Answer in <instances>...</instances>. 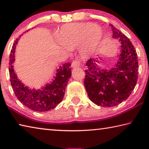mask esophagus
<instances>
[{
    "instance_id": "obj_1",
    "label": "esophagus",
    "mask_w": 149,
    "mask_h": 149,
    "mask_svg": "<svg viewBox=\"0 0 149 149\" xmlns=\"http://www.w3.org/2000/svg\"><path fill=\"white\" fill-rule=\"evenodd\" d=\"M80 64V62L79 60H74L72 63V68H77L79 65Z\"/></svg>"
}]
</instances>
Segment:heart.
Segmentation results:
<instances>
[{
	"label": "heart",
	"instance_id": "1",
	"mask_svg": "<svg viewBox=\"0 0 149 149\" xmlns=\"http://www.w3.org/2000/svg\"><path fill=\"white\" fill-rule=\"evenodd\" d=\"M58 37L69 49L79 47V56L85 59L94 54L102 41L103 33L93 24H70L61 27Z\"/></svg>",
	"mask_w": 149,
	"mask_h": 149
}]
</instances>
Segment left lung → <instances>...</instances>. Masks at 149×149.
<instances>
[{
    "label": "left lung",
    "instance_id": "obj_1",
    "mask_svg": "<svg viewBox=\"0 0 149 149\" xmlns=\"http://www.w3.org/2000/svg\"><path fill=\"white\" fill-rule=\"evenodd\" d=\"M112 37L121 43V53L114 68L102 69L90 58L86 63L84 84L89 99L95 104L111 107L129 97L137 84L138 60L137 52L130 40L110 24ZM99 58H101L99 57Z\"/></svg>",
    "mask_w": 149,
    "mask_h": 149
}]
</instances>
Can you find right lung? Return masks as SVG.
I'll use <instances>...</instances> for the list:
<instances>
[{
  "instance_id": "add662e5",
  "label": "right lung",
  "mask_w": 149,
  "mask_h": 149,
  "mask_svg": "<svg viewBox=\"0 0 149 149\" xmlns=\"http://www.w3.org/2000/svg\"><path fill=\"white\" fill-rule=\"evenodd\" d=\"M17 39L14 43L10 56V77L14 92L20 102L32 110L37 112H46L53 109L62 102L69 78L72 72L71 63H65L56 70V76L53 81L41 89H31L25 86L17 78L13 69L12 64L14 62V52Z\"/></svg>"
}]
</instances>
